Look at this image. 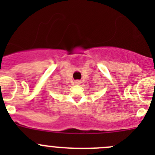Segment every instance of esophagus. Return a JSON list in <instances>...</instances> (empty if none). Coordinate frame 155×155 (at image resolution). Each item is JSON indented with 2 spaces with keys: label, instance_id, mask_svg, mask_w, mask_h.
<instances>
[{
  "label": "esophagus",
  "instance_id": "esophagus-1",
  "mask_svg": "<svg viewBox=\"0 0 155 155\" xmlns=\"http://www.w3.org/2000/svg\"><path fill=\"white\" fill-rule=\"evenodd\" d=\"M75 84H81V81L79 80L75 81Z\"/></svg>",
  "mask_w": 155,
  "mask_h": 155
}]
</instances>
